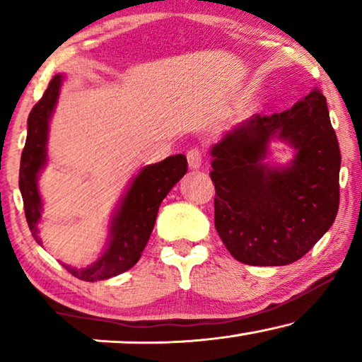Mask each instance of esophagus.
I'll list each match as a JSON object with an SVG mask.
<instances>
[{"mask_svg":"<svg viewBox=\"0 0 362 362\" xmlns=\"http://www.w3.org/2000/svg\"><path fill=\"white\" fill-rule=\"evenodd\" d=\"M187 163H189V168L191 170H199L201 165H202V160H204V153H202L201 148H191L189 151H187Z\"/></svg>","mask_w":362,"mask_h":362,"instance_id":"obj_1","label":"esophagus"}]
</instances>
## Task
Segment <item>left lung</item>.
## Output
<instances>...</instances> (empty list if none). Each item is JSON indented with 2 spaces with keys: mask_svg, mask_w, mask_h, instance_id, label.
<instances>
[{
  "mask_svg": "<svg viewBox=\"0 0 362 362\" xmlns=\"http://www.w3.org/2000/svg\"><path fill=\"white\" fill-rule=\"evenodd\" d=\"M272 141L294 150L288 163L269 165ZM211 156L216 230L235 260L293 264L333 226L341 153L320 90L288 110L239 123L211 148Z\"/></svg>",
  "mask_w": 362,
  "mask_h": 362,
  "instance_id": "8db88e82",
  "label": "left lung"
}]
</instances>
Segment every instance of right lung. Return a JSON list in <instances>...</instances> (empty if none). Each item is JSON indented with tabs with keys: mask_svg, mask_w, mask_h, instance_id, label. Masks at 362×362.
I'll return each mask as SVG.
<instances>
[{
	"mask_svg": "<svg viewBox=\"0 0 362 362\" xmlns=\"http://www.w3.org/2000/svg\"><path fill=\"white\" fill-rule=\"evenodd\" d=\"M64 82L62 74H57L49 82L41 100L33 107L28 117V136L19 166V191H21L24 212L29 230L37 244L39 221L44 204L37 181L47 165L49 123L56 110L59 93ZM187 161L185 155H173L155 165H148L138 171L123 192L118 206L108 222L107 245L97 260L90 265L71 267L61 264L74 276L83 281H98L117 276L132 269L140 260L141 252L155 227L158 209L173 186L186 175Z\"/></svg>",
	"mask_w": 362,
	"mask_h": 362,
	"instance_id": "obj_1",
	"label": "right lung"
}]
</instances>
